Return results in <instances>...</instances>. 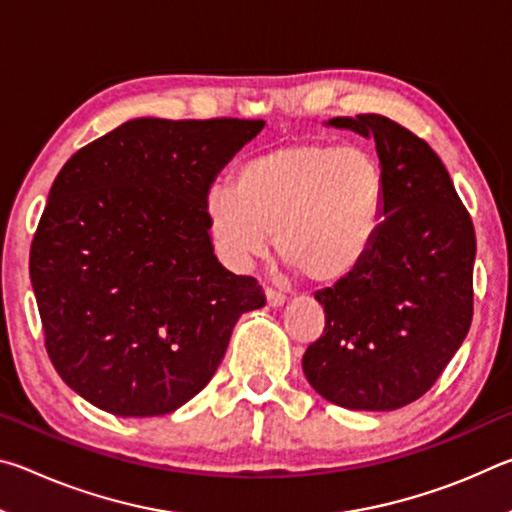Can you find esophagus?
Returning <instances> with one entry per match:
<instances>
[{
  "label": "esophagus",
  "mask_w": 512,
  "mask_h": 512,
  "mask_svg": "<svg viewBox=\"0 0 512 512\" xmlns=\"http://www.w3.org/2000/svg\"><path fill=\"white\" fill-rule=\"evenodd\" d=\"M266 302L268 307H282L284 302H287V296L277 289H266Z\"/></svg>",
  "instance_id": "esophagus-1"
}]
</instances>
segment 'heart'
Listing matches in <instances>:
<instances>
[{"label":"heart","mask_w":512,"mask_h":512,"mask_svg":"<svg viewBox=\"0 0 512 512\" xmlns=\"http://www.w3.org/2000/svg\"><path fill=\"white\" fill-rule=\"evenodd\" d=\"M386 212V180L363 146L293 142L246 160L237 185L205 192L219 255L246 268L271 246L314 284H336L366 262Z\"/></svg>","instance_id":"1"}]
</instances>
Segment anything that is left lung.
<instances>
[{
	"instance_id": "8db88e82",
	"label": "left lung",
	"mask_w": 512,
	"mask_h": 512,
	"mask_svg": "<svg viewBox=\"0 0 512 512\" xmlns=\"http://www.w3.org/2000/svg\"><path fill=\"white\" fill-rule=\"evenodd\" d=\"M325 126L375 140L386 212L366 262L316 291L325 329L302 370L343 409H402L429 391L470 329L474 225L445 164L397 121L357 115Z\"/></svg>"
}]
</instances>
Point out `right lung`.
<instances>
[{"label":"right lung","mask_w":512,"mask_h":512,"mask_svg":"<svg viewBox=\"0 0 512 512\" xmlns=\"http://www.w3.org/2000/svg\"><path fill=\"white\" fill-rule=\"evenodd\" d=\"M264 121L140 117L83 146L51 185L31 244L49 359L121 418L201 393L262 287L214 253L205 192Z\"/></svg>","instance_id":"add662e5"}]
</instances>
